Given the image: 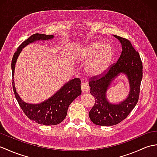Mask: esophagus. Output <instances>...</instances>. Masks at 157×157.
<instances>
[{
	"instance_id": "esophagus-1",
	"label": "esophagus",
	"mask_w": 157,
	"mask_h": 157,
	"mask_svg": "<svg viewBox=\"0 0 157 157\" xmlns=\"http://www.w3.org/2000/svg\"><path fill=\"white\" fill-rule=\"evenodd\" d=\"M81 89H82V92H87L89 90V86L88 85L86 84V83L83 82L82 83V85H81Z\"/></svg>"
}]
</instances>
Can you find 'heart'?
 Returning a JSON list of instances; mask_svg holds the SVG:
<instances>
[{
    "label": "heart",
    "mask_w": 157,
    "mask_h": 157,
    "mask_svg": "<svg viewBox=\"0 0 157 157\" xmlns=\"http://www.w3.org/2000/svg\"><path fill=\"white\" fill-rule=\"evenodd\" d=\"M114 56L112 46L101 41H94L79 49L77 58L79 60L90 59L86 71L90 76L99 77L107 71Z\"/></svg>",
    "instance_id": "1"
}]
</instances>
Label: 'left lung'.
Wrapping results in <instances>:
<instances>
[{
    "label": "left lung",
    "instance_id": "obj_1",
    "mask_svg": "<svg viewBox=\"0 0 157 157\" xmlns=\"http://www.w3.org/2000/svg\"><path fill=\"white\" fill-rule=\"evenodd\" d=\"M122 46V52L115 64L104 75L93 77L89 82L90 92L95 98V103L89 117L97 125L111 126L125 119L135 107L138 101L142 79V63L138 52L136 51L128 39L113 35ZM120 74L128 79L130 92L127 98L117 104H113L106 97V92L113 80Z\"/></svg>",
    "mask_w": 157,
    "mask_h": 157
}]
</instances>
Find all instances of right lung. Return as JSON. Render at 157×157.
I'll use <instances>...</instances> for the list:
<instances>
[{
	"label": "right lung",
	"mask_w": 157,
	"mask_h": 157,
	"mask_svg": "<svg viewBox=\"0 0 157 157\" xmlns=\"http://www.w3.org/2000/svg\"><path fill=\"white\" fill-rule=\"evenodd\" d=\"M53 38V35L33 34L19 46L13 56L11 62L13 88L20 107L29 119L38 124L44 125H57L65 119L69 106L82 93L80 79L79 78L71 79L67 83H65L51 97L44 102L38 104H30L23 101L17 92L14 82V73L17 59L25 46L36 41L48 40Z\"/></svg>",
	"instance_id": "add662e5"
}]
</instances>
